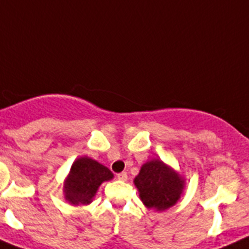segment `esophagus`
Wrapping results in <instances>:
<instances>
[{"label":"esophagus","instance_id":"34e87169","mask_svg":"<svg viewBox=\"0 0 249 249\" xmlns=\"http://www.w3.org/2000/svg\"><path fill=\"white\" fill-rule=\"evenodd\" d=\"M116 177H118L119 180H123V181H125V180H126V179H127V174H126V173H125V172L119 173V174H118V176H116Z\"/></svg>","mask_w":249,"mask_h":249}]
</instances>
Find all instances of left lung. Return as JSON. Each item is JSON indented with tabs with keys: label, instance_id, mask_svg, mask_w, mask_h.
I'll return each mask as SVG.
<instances>
[{
	"label": "left lung",
	"instance_id": "left-lung-1",
	"mask_svg": "<svg viewBox=\"0 0 249 249\" xmlns=\"http://www.w3.org/2000/svg\"><path fill=\"white\" fill-rule=\"evenodd\" d=\"M134 183L142 203L157 211H165L176 204L184 185L183 179L159 159L144 164Z\"/></svg>",
	"mask_w": 249,
	"mask_h": 249
}]
</instances>
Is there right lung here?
<instances>
[{"label":"right lung","instance_id":"right-lung-1","mask_svg":"<svg viewBox=\"0 0 249 249\" xmlns=\"http://www.w3.org/2000/svg\"><path fill=\"white\" fill-rule=\"evenodd\" d=\"M112 178V173L90 158H80L72 164L65 184V196L72 204H89L98 188Z\"/></svg>","mask_w":249,"mask_h":249}]
</instances>
